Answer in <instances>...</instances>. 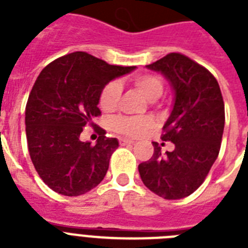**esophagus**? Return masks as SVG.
Instances as JSON below:
<instances>
[{
	"label": "esophagus",
	"instance_id": "34e87169",
	"mask_svg": "<svg viewBox=\"0 0 248 248\" xmlns=\"http://www.w3.org/2000/svg\"><path fill=\"white\" fill-rule=\"evenodd\" d=\"M120 144H121V145H126V144H134V140L126 139V138H121Z\"/></svg>",
	"mask_w": 248,
	"mask_h": 248
}]
</instances>
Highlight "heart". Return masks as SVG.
Segmentation results:
<instances>
[{
    "label": "heart",
    "instance_id": "obj_1",
    "mask_svg": "<svg viewBox=\"0 0 248 248\" xmlns=\"http://www.w3.org/2000/svg\"><path fill=\"white\" fill-rule=\"evenodd\" d=\"M132 85L149 101L157 100L163 93L165 83L162 78L155 75H139L132 78ZM121 97V86L118 82H110L105 86L100 93L99 105L104 112H113L118 107ZM151 118H132L118 117L112 122L113 130L127 136H140L152 128Z\"/></svg>",
    "mask_w": 248,
    "mask_h": 248
}]
</instances>
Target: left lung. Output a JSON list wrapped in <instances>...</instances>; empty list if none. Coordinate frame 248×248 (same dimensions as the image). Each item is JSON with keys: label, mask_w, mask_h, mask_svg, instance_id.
Segmentation results:
<instances>
[{"label": "left lung", "mask_w": 248, "mask_h": 248, "mask_svg": "<svg viewBox=\"0 0 248 248\" xmlns=\"http://www.w3.org/2000/svg\"><path fill=\"white\" fill-rule=\"evenodd\" d=\"M159 72L173 91V107L163 126V141L172 152L155 153L139 165L144 185L165 200H180L196 192L217 158L225 124L219 83L204 67L188 56L171 52L147 65Z\"/></svg>", "instance_id": "1"}]
</instances>
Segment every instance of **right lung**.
I'll use <instances>...</instances> for the list:
<instances>
[{"instance_id":"obj_1","label":"right lung","mask_w":248,"mask_h":248,"mask_svg":"<svg viewBox=\"0 0 248 248\" xmlns=\"http://www.w3.org/2000/svg\"><path fill=\"white\" fill-rule=\"evenodd\" d=\"M134 69L76 51L54 60L37 77L25 107V132L34 169L54 192L81 196L104 179L118 140L100 127L95 145L79 136L101 114L97 104L105 85Z\"/></svg>"}]
</instances>
